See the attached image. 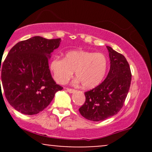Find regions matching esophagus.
I'll return each mask as SVG.
<instances>
[{
  "mask_svg": "<svg viewBox=\"0 0 152 152\" xmlns=\"http://www.w3.org/2000/svg\"><path fill=\"white\" fill-rule=\"evenodd\" d=\"M66 91H67L69 93H74V92L75 91L74 89H73V88H66Z\"/></svg>",
  "mask_w": 152,
  "mask_h": 152,
  "instance_id": "esophagus-1",
  "label": "esophagus"
}]
</instances>
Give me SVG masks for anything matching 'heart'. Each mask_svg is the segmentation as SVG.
<instances>
[{
  "label": "heart",
  "mask_w": 152,
  "mask_h": 152,
  "mask_svg": "<svg viewBox=\"0 0 152 152\" xmlns=\"http://www.w3.org/2000/svg\"><path fill=\"white\" fill-rule=\"evenodd\" d=\"M108 61L102 53L74 50L67 52L64 58L55 57L50 64V69L57 83L64 84L76 77L84 88H92L102 81L107 70Z\"/></svg>",
  "instance_id": "b5f03b06"
}]
</instances>
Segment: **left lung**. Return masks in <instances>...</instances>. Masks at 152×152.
Segmentation results:
<instances>
[{
    "label": "left lung",
    "instance_id": "obj_1",
    "mask_svg": "<svg viewBox=\"0 0 152 152\" xmlns=\"http://www.w3.org/2000/svg\"><path fill=\"white\" fill-rule=\"evenodd\" d=\"M106 48L111 64L109 74L98 86L85 92L86 101L79 109L81 116L90 121H104L117 114L130 88L132 73L126 58L111 47Z\"/></svg>",
    "mask_w": 152,
    "mask_h": 152
}]
</instances>
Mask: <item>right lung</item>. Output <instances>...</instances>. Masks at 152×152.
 <instances>
[{"label":"right lung","instance_id":"1","mask_svg":"<svg viewBox=\"0 0 152 152\" xmlns=\"http://www.w3.org/2000/svg\"><path fill=\"white\" fill-rule=\"evenodd\" d=\"M61 41V38L46 39L41 36L20 41L0 65L6 98L19 112L38 114L49 105L55 94L63 89L54 81L48 66L50 53L58 48Z\"/></svg>","mask_w":152,"mask_h":152}]
</instances>
